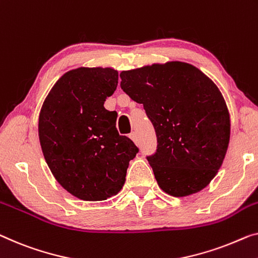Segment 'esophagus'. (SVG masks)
Segmentation results:
<instances>
[{"mask_svg": "<svg viewBox=\"0 0 258 258\" xmlns=\"http://www.w3.org/2000/svg\"><path fill=\"white\" fill-rule=\"evenodd\" d=\"M131 139H132L134 142H136L137 140H138V136H137V133L136 132H132V133H130V136H128Z\"/></svg>", "mask_w": 258, "mask_h": 258, "instance_id": "34e87169", "label": "esophagus"}]
</instances>
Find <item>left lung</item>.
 Wrapping results in <instances>:
<instances>
[{"label":"left lung","mask_w":258,"mask_h":258,"mask_svg":"<svg viewBox=\"0 0 258 258\" xmlns=\"http://www.w3.org/2000/svg\"><path fill=\"white\" fill-rule=\"evenodd\" d=\"M120 87L144 105L155 130L147 156L159 186L174 197L204 189L228 148L230 120L218 87L190 63L171 61L120 73Z\"/></svg>","instance_id":"1"}]
</instances>
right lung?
<instances>
[{
  "label": "right lung",
  "instance_id": "add662e5",
  "mask_svg": "<svg viewBox=\"0 0 258 258\" xmlns=\"http://www.w3.org/2000/svg\"><path fill=\"white\" fill-rule=\"evenodd\" d=\"M118 72L81 67L66 73L46 97L39 114L40 146L53 176L82 201H105L125 183L139 148L119 136L116 111L104 102L116 90Z\"/></svg>",
  "mask_w": 258,
  "mask_h": 258
}]
</instances>
